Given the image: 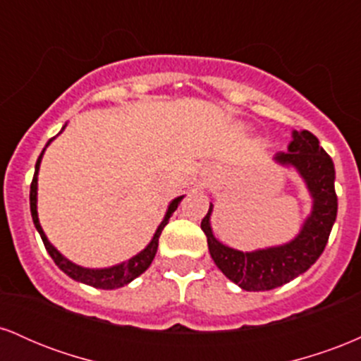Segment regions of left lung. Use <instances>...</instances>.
<instances>
[{
  "mask_svg": "<svg viewBox=\"0 0 361 361\" xmlns=\"http://www.w3.org/2000/svg\"><path fill=\"white\" fill-rule=\"evenodd\" d=\"M273 163L297 173L310 197V212L299 233L283 244L241 251L215 238L212 231L214 204L202 221L209 252L224 275L246 292H264L288 283L312 267L324 251L338 214L334 192V164L309 130H292L287 151L276 152Z\"/></svg>",
  "mask_w": 361,
  "mask_h": 361,
  "instance_id": "left-lung-1",
  "label": "left lung"
}]
</instances>
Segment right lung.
Segmentation results:
<instances>
[{
    "label": "right lung",
    "mask_w": 361,
    "mask_h": 361,
    "mask_svg": "<svg viewBox=\"0 0 361 361\" xmlns=\"http://www.w3.org/2000/svg\"><path fill=\"white\" fill-rule=\"evenodd\" d=\"M68 123H64V127L61 128L59 134L64 132V128ZM57 134V135H59ZM56 135V137H57ZM56 137L49 139V142L45 144V147L42 149V152H40L39 159H37L35 163V173H34V180H32V185H30V212H32V219H34V226L35 229L39 231L40 238H42L44 241V246L45 250H47L49 255H51V258L54 259V263L57 264V267L61 268L62 271L66 273L68 276H71L73 280L80 281V283H85V285H90V287H94V288H102V290H115V288H120L123 287V285H128L132 280L137 279L139 275H142L144 271L147 270L149 267H151L152 259H154L156 256V251H157V243H159V235L163 233L164 226L169 222V217H171L173 212L178 209V205H180V202L183 200L185 195H180V197L173 198L171 202H169L168 209H166V214H164L163 221H161L159 226H157L154 235H152V239L149 241V244L146 247H144L142 251H139L137 255H134L132 258H128L126 261H122V263H117V264H111V267H103V268H88V267H81V264H76L73 263L71 259L66 258L62 252L57 250L54 244L49 241L47 235H45L42 226H40V221H39V212H37V190H39V169H40V163H42V157H44V152L45 149L51 146V142Z\"/></svg>",
    "instance_id": "add662e5"
}]
</instances>
